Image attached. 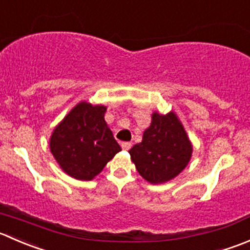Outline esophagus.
<instances>
[{"label": "esophagus", "mask_w": 250, "mask_h": 250, "mask_svg": "<svg viewBox=\"0 0 250 250\" xmlns=\"http://www.w3.org/2000/svg\"><path fill=\"white\" fill-rule=\"evenodd\" d=\"M121 146H122L123 150H125V151H127V150H129L130 147H132V143H129V142H123L122 144H121Z\"/></svg>", "instance_id": "1"}]
</instances>
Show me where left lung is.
<instances>
[{
    "label": "left lung",
    "instance_id": "1",
    "mask_svg": "<svg viewBox=\"0 0 250 250\" xmlns=\"http://www.w3.org/2000/svg\"><path fill=\"white\" fill-rule=\"evenodd\" d=\"M193 146L174 112H154L143 140L129 150L140 176L151 184H161L178 176L192 157Z\"/></svg>",
    "mask_w": 250,
    "mask_h": 250
}]
</instances>
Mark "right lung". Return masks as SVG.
<instances>
[{
    "label": "right lung",
    "mask_w": 250,
    "mask_h": 250,
    "mask_svg": "<svg viewBox=\"0 0 250 250\" xmlns=\"http://www.w3.org/2000/svg\"><path fill=\"white\" fill-rule=\"evenodd\" d=\"M106 106L82 101L56 125L50 150L60 167L73 178L91 181L121 151L105 121Z\"/></svg>",
    "instance_id": "1"
}]
</instances>
